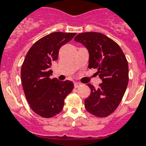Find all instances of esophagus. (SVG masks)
<instances>
[{"label":"esophagus","instance_id":"1","mask_svg":"<svg viewBox=\"0 0 146 146\" xmlns=\"http://www.w3.org/2000/svg\"><path fill=\"white\" fill-rule=\"evenodd\" d=\"M80 86H81V83H80V82H75V83H74V87H75V88H78V87H80Z\"/></svg>","mask_w":146,"mask_h":146}]
</instances>
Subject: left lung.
I'll list each match as a JSON object with an SVG mask.
<instances>
[{"label": "left lung", "instance_id": "1", "mask_svg": "<svg viewBox=\"0 0 146 146\" xmlns=\"http://www.w3.org/2000/svg\"><path fill=\"white\" fill-rule=\"evenodd\" d=\"M74 40L86 48L89 68L97 69L96 73L102 81L98 89L88 84L91 94L85 100V108L92 115L108 117L117 109L127 89L129 82L127 58L120 46L102 33H80Z\"/></svg>", "mask_w": 146, "mask_h": 146}]
</instances>
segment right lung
Here are the masks:
<instances>
[{
    "mask_svg": "<svg viewBox=\"0 0 146 146\" xmlns=\"http://www.w3.org/2000/svg\"><path fill=\"white\" fill-rule=\"evenodd\" d=\"M74 33H52L35 42L26 54L21 68V80L27 102L35 113L50 118L63 110L64 99L73 89L70 80L50 79L51 63L57 60L60 47Z\"/></svg>",
    "mask_w": 146,
    "mask_h": 146,
    "instance_id": "add662e5",
    "label": "right lung"
}]
</instances>
